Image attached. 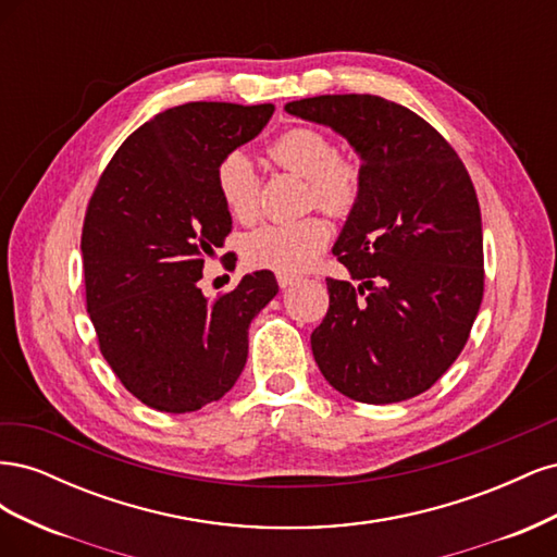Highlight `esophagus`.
I'll list each match as a JSON object with an SVG mask.
<instances>
[{"label": "esophagus", "instance_id": "34e87169", "mask_svg": "<svg viewBox=\"0 0 557 557\" xmlns=\"http://www.w3.org/2000/svg\"><path fill=\"white\" fill-rule=\"evenodd\" d=\"M276 278H278V285H281V288H290V285L299 283V276H293V274H278Z\"/></svg>", "mask_w": 557, "mask_h": 557}]
</instances>
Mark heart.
I'll return each mask as SVG.
<instances>
[{
  "instance_id": "obj_1",
  "label": "heart",
  "mask_w": 557,
  "mask_h": 557,
  "mask_svg": "<svg viewBox=\"0 0 557 557\" xmlns=\"http://www.w3.org/2000/svg\"><path fill=\"white\" fill-rule=\"evenodd\" d=\"M269 156L283 170L309 178L311 199L330 213H346L356 205L360 193L358 166L336 158V148L327 134L311 127H295L283 132L269 146ZM215 188L232 218L242 223L258 215L260 176L244 150H232L215 166ZM330 242V225L318 215L299 221L264 223L252 230L244 256L252 267L274 269L278 274H299L309 269Z\"/></svg>"
}]
</instances>
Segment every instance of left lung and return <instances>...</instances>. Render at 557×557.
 Segmentation results:
<instances>
[{
	"label": "left lung",
	"instance_id": "8db88e82",
	"mask_svg": "<svg viewBox=\"0 0 557 557\" xmlns=\"http://www.w3.org/2000/svg\"><path fill=\"white\" fill-rule=\"evenodd\" d=\"M285 111L360 158V193L332 248L360 285L327 278L315 364L356 401L425 393L460 356L483 299L481 209L465 164L423 117L376 95H320Z\"/></svg>",
	"mask_w": 557,
	"mask_h": 557
}]
</instances>
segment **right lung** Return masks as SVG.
<instances>
[{
    "label": "right lung",
    "instance_id": "obj_1",
    "mask_svg": "<svg viewBox=\"0 0 557 557\" xmlns=\"http://www.w3.org/2000/svg\"><path fill=\"white\" fill-rule=\"evenodd\" d=\"M272 113L166 109L129 134L97 183L81 237L88 313L113 374L150 409L188 413L221 399L244 372L252 318L278 293L267 269L215 301L197 285L232 232L215 166Z\"/></svg>",
    "mask_w": 557,
    "mask_h": 557
}]
</instances>
